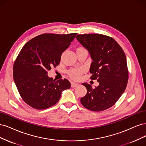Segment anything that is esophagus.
Segmentation results:
<instances>
[{
	"label": "esophagus",
	"instance_id": "obj_1",
	"mask_svg": "<svg viewBox=\"0 0 146 146\" xmlns=\"http://www.w3.org/2000/svg\"><path fill=\"white\" fill-rule=\"evenodd\" d=\"M79 85V84L78 83H75V82H72L71 83V86H72V87H73V88L76 87L78 86Z\"/></svg>",
	"mask_w": 146,
	"mask_h": 146
}]
</instances>
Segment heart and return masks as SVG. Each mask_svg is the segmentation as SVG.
I'll return each instance as SVG.
<instances>
[{
  "mask_svg": "<svg viewBox=\"0 0 146 146\" xmlns=\"http://www.w3.org/2000/svg\"><path fill=\"white\" fill-rule=\"evenodd\" d=\"M82 69H72L68 72L69 76L73 79H78L82 73Z\"/></svg>",
  "mask_w": 146,
  "mask_h": 146,
  "instance_id": "1",
  "label": "heart"
}]
</instances>
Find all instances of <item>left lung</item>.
Wrapping results in <instances>:
<instances>
[{"label": "left lung", "mask_w": 146, "mask_h": 146, "mask_svg": "<svg viewBox=\"0 0 146 146\" xmlns=\"http://www.w3.org/2000/svg\"><path fill=\"white\" fill-rule=\"evenodd\" d=\"M76 39L93 60L90 78L99 82L95 88L87 83L82 84L87 92L81 98V104L95 111L109 109L123 95L127 84L129 72L124 51L115 39L103 35H78Z\"/></svg>", "instance_id": "obj_1"}]
</instances>
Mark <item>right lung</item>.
I'll return each instance as SVG.
<instances>
[{"label":"right lung","mask_w":146,"mask_h":146,"mask_svg":"<svg viewBox=\"0 0 146 146\" xmlns=\"http://www.w3.org/2000/svg\"><path fill=\"white\" fill-rule=\"evenodd\" d=\"M77 33L37 36L23 46L13 66V79L23 100L36 109H46L57 103L62 92L71 87L67 79L56 81L48 76L59 65L62 53Z\"/></svg>","instance_id":"add662e5"}]
</instances>
